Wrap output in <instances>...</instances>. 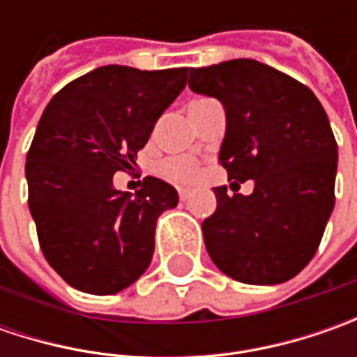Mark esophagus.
<instances>
[{"mask_svg":"<svg viewBox=\"0 0 357 357\" xmlns=\"http://www.w3.org/2000/svg\"><path fill=\"white\" fill-rule=\"evenodd\" d=\"M190 197H192V190H188V188H178V199L188 200Z\"/></svg>","mask_w":357,"mask_h":357,"instance_id":"34e87169","label":"esophagus"}]
</instances>
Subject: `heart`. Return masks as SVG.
Masks as SVG:
<instances>
[{
	"label": "heart",
	"mask_w": 357,
	"mask_h": 357,
	"mask_svg": "<svg viewBox=\"0 0 357 357\" xmlns=\"http://www.w3.org/2000/svg\"><path fill=\"white\" fill-rule=\"evenodd\" d=\"M202 101V99H199ZM158 172L176 185H192L197 183L200 176V169L197 165V160H192L190 157H171L165 158L158 165Z\"/></svg>",
	"instance_id": "heart-1"
}]
</instances>
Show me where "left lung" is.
<instances>
[{
  "instance_id": "obj_1",
  "label": "left lung",
  "mask_w": 357,
  "mask_h": 357,
  "mask_svg": "<svg viewBox=\"0 0 357 357\" xmlns=\"http://www.w3.org/2000/svg\"><path fill=\"white\" fill-rule=\"evenodd\" d=\"M188 87L227 111L218 160L228 178L254 181V192L228 197L202 222L204 244L227 276L282 284L314 258L334 211L337 144L316 95L278 69L232 59L190 69Z\"/></svg>"
}]
</instances>
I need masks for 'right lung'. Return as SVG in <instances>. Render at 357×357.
Instances as JSON below:
<instances>
[{
    "mask_svg": "<svg viewBox=\"0 0 357 357\" xmlns=\"http://www.w3.org/2000/svg\"><path fill=\"white\" fill-rule=\"evenodd\" d=\"M186 73L105 65L65 85L39 119L25 162L29 211L45 260L81 292L117 294L151 264L158 216L178 195L146 176L130 197L113 174L132 171Z\"/></svg>",
    "mask_w": 357,
    "mask_h": 357,
    "instance_id": "obj_1",
    "label": "right lung"
}]
</instances>
